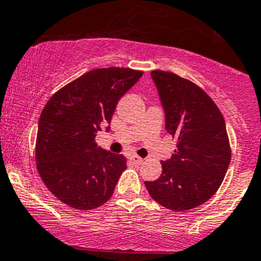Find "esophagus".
<instances>
[{"label":"esophagus","instance_id":"obj_1","mask_svg":"<svg viewBox=\"0 0 261 261\" xmlns=\"http://www.w3.org/2000/svg\"><path fill=\"white\" fill-rule=\"evenodd\" d=\"M130 161L131 162H133V164H135V165H140V164H143V158H140L139 157V155H136V154H133L130 157Z\"/></svg>","mask_w":261,"mask_h":261}]
</instances>
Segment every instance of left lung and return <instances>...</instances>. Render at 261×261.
Listing matches in <instances>:
<instances>
[{"instance_id":"8db88e82","label":"left lung","mask_w":261,"mask_h":261,"mask_svg":"<svg viewBox=\"0 0 261 261\" xmlns=\"http://www.w3.org/2000/svg\"><path fill=\"white\" fill-rule=\"evenodd\" d=\"M150 75L177 148L171 160L161 161V176L144 184L161 206L191 210L216 193L229 166L232 150L224 117L198 85L165 70H152Z\"/></svg>"}]
</instances>
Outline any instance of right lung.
<instances>
[{"mask_svg":"<svg viewBox=\"0 0 261 261\" xmlns=\"http://www.w3.org/2000/svg\"><path fill=\"white\" fill-rule=\"evenodd\" d=\"M143 75L130 68L90 70L58 90L43 107L36 139L40 176L59 201L92 210L113 194L126 158L97 147L117 103ZM109 130V126L107 131Z\"/></svg>","mask_w":261,"mask_h":261,"instance_id":"right-lung-1","label":"right lung"}]
</instances>
